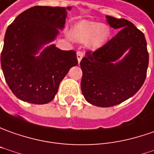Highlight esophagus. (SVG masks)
Masks as SVG:
<instances>
[{"label":"esophagus","mask_w":154,"mask_h":154,"mask_svg":"<svg viewBox=\"0 0 154 154\" xmlns=\"http://www.w3.org/2000/svg\"><path fill=\"white\" fill-rule=\"evenodd\" d=\"M83 57H84V53H83L82 51H77V59H78V62H79V63L81 61Z\"/></svg>","instance_id":"1"}]
</instances>
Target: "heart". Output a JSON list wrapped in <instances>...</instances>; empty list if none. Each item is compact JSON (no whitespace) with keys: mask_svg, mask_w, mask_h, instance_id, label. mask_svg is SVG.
<instances>
[{"mask_svg":"<svg viewBox=\"0 0 154 154\" xmlns=\"http://www.w3.org/2000/svg\"><path fill=\"white\" fill-rule=\"evenodd\" d=\"M110 29L106 25H102L97 22L83 20L76 23L71 33L72 38L79 42L88 41V45L92 49L102 46L108 40Z\"/></svg>","mask_w":154,"mask_h":154,"instance_id":"heart-1","label":"heart"}]
</instances>
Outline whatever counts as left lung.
<instances>
[{"label":"left lung","mask_w":154,"mask_h":154,"mask_svg":"<svg viewBox=\"0 0 154 154\" xmlns=\"http://www.w3.org/2000/svg\"><path fill=\"white\" fill-rule=\"evenodd\" d=\"M117 35L95 51H88L80 62L81 91L97 107H112L131 97L145 81L148 51L144 34L125 18L106 16ZM128 50V54L119 58Z\"/></svg>","instance_id":"1"}]
</instances>
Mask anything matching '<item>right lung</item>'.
<instances>
[{
	"label": "right lung",
	"mask_w": 154,
	"mask_h": 154,
	"mask_svg": "<svg viewBox=\"0 0 154 154\" xmlns=\"http://www.w3.org/2000/svg\"><path fill=\"white\" fill-rule=\"evenodd\" d=\"M67 8L35 6L25 10L8 26L1 64L9 88L17 98L34 104L50 103L70 68L78 64L75 51H62L55 40L64 28Z\"/></svg>",
	"instance_id": "right-lung-1"
}]
</instances>
